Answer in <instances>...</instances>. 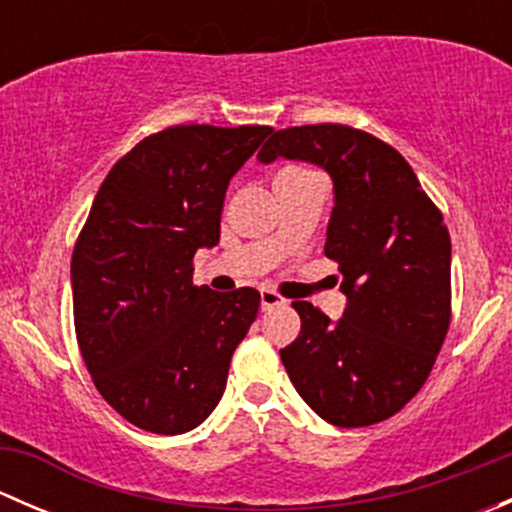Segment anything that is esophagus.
Instances as JSON below:
<instances>
[{
  "label": "esophagus",
  "instance_id": "1",
  "mask_svg": "<svg viewBox=\"0 0 512 512\" xmlns=\"http://www.w3.org/2000/svg\"><path fill=\"white\" fill-rule=\"evenodd\" d=\"M285 304V297L275 292V289H260V307L262 312H270V309L282 307Z\"/></svg>",
  "mask_w": 512,
  "mask_h": 512
}]
</instances>
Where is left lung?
Listing matches in <instances>:
<instances>
[{
    "label": "left lung",
    "mask_w": 512,
    "mask_h": 512,
    "mask_svg": "<svg viewBox=\"0 0 512 512\" xmlns=\"http://www.w3.org/2000/svg\"><path fill=\"white\" fill-rule=\"evenodd\" d=\"M307 160L332 175L324 255L347 309L332 322L292 302L299 337L280 349L309 409L339 428L386 421L426 384L451 324V235L396 148L342 123L272 133L260 163Z\"/></svg>",
    "instance_id": "left-lung-1"
}]
</instances>
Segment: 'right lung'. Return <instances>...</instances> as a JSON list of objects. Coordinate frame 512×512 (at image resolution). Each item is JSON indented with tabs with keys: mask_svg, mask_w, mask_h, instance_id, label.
Masks as SVG:
<instances>
[{
	"mask_svg": "<svg viewBox=\"0 0 512 512\" xmlns=\"http://www.w3.org/2000/svg\"><path fill=\"white\" fill-rule=\"evenodd\" d=\"M270 126H170L98 188L71 257L74 324L98 394L143 431L175 436L218 406L260 307L252 287L193 285L220 240L225 190Z\"/></svg>",
	"mask_w": 512,
	"mask_h": 512,
	"instance_id": "obj_1",
	"label": "right lung"
}]
</instances>
